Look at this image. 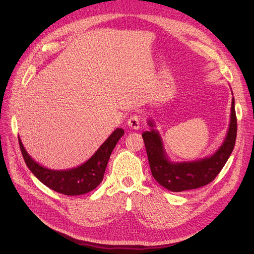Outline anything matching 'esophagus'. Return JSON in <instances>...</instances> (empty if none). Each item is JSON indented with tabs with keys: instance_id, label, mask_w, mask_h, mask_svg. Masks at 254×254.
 Returning a JSON list of instances; mask_svg holds the SVG:
<instances>
[{
	"instance_id": "1",
	"label": "esophagus",
	"mask_w": 254,
	"mask_h": 254,
	"mask_svg": "<svg viewBox=\"0 0 254 254\" xmlns=\"http://www.w3.org/2000/svg\"><path fill=\"white\" fill-rule=\"evenodd\" d=\"M127 127L132 129H138L140 127V118L138 115H131L127 120Z\"/></svg>"
}]
</instances>
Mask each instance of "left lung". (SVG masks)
I'll return each instance as SVG.
<instances>
[{
    "label": "left lung",
    "instance_id": "1",
    "mask_svg": "<svg viewBox=\"0 0 254 254\" xmlns=\"http://www.w3.org/2000/svg\"><path fill=\"white\" fill-rule=\"evenodd\" d=\"M149 126L153 127L151 122ZM236 137L237 116L234 99L228 136L214 154L202 161L173 164L165 155L163 142L157 131L152 129L142 135L153 178L165 189L176 192L202 188L214 180L233 152Z\"/></svg>",
    "mask_w": 254,
    "mask_h": 254
}]
</instances>
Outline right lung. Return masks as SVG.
<instances>
[{
  "label": "right lung",
  "instance_id": "add662e5",
  "mask_svg": "<svg viewBox=\"0 0 254 254\" xmlns=\"http://www.w3.org/2000/svg\"><path fill=\"white\" fill-rule=\"evenodd\" d=\"M124 134L123 128H116L86 163L66 171H53L41 167L26 153L19 138L18 142L26 166L44 185L62 194L80 195L93 190L102 182L110 155Z\"/></svg>",
  "mask_w": 254,
  "mask_h": 254
}]
</instances>
